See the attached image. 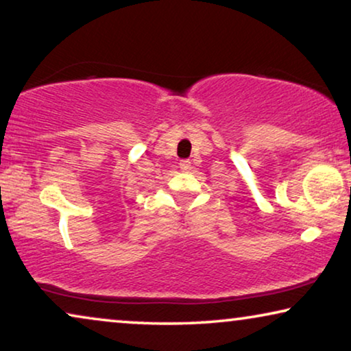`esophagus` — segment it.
Wrapping results in <instances>:
<instances>
[{
	"label": "esophagus",
	"instance_id": "esophagus-1",
	"mask_svg": "<svg viewBox=\"0 0 351 351\" xmlns=\"http://www.w3.org/2000/svg\"><path fill=\"white\" fill-rule=\"evenodd\" d=\"M180 169H181L182 171H189V170H191V160L182 159V160L180 162Z\"/></svg>",
	"mask_w": 351,
	"mask_h": 351
}]
</instances>
